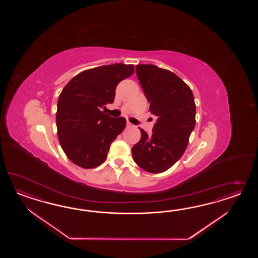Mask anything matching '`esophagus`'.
Segmentation results:
<instances>
[{"instance_id":"34e87169","label":"esophagus","mask_w":258,"mask_h":258,"mask_svg":"<svg viewBox=\"0 0 258 258\" xmlns=\"http://www.w3.org/2000/svg\"><path fill=\"white\" fill-rule=\"evenodd\" d=\"M134 125L132 124V123H130V122H126V127H128V128H132L133 127Z\"/></svg>"}]
</instances>
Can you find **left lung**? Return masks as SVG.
Returning a JSON list of instances; mask_svg holds the SVG:
<instances>
[{"label": "left lung", "mask_w": 258, "mask_h": 258, "mask_svg": "<svg viewBox=\"0 0 258 258\" xmlns=\"http://www.w3.org/2000/svg\"><path fill=\"white\" fill-rule=\"evenodd\" d=\"M136 75L158 117L149 135L141 128V139L132 149L134 162L150 173H162L176 164L187 148L196 125V105L191 89L170 71L152 64L136 65Z\"/></svg>", "instance_id": "obj_1"}]
</instances>
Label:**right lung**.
<instances>
[{
    "mask_svg": "<svg viewBox=\"0 0 258 258\" xmlns=\"http://www.w3.org/2000/svg\"><path fill=\"white\" fill-rule=\"evenodd\" d=\"M133 72L132 64L104 65L79 73L63 88L55 115L57 136L74 164L94 168L106 160L110 144L124 131L126 121L101 109L113 103L118 83Z\"/></svg>",
    "mask_w": 258,
    "mask_h": 258,
    "instance_id": "1",
    "label": "right lung"
}]
</instances>
